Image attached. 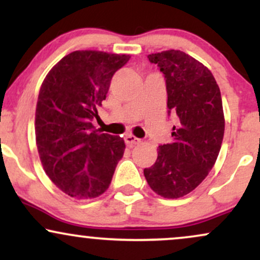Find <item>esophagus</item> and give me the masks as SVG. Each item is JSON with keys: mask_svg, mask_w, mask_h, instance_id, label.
I'll return each mask as SVG.
<instances>
[{"mask_svg": "<svg viewBox=\"0 0 260 260\" xmlns=\"http://www.w3.org/2000/svg\"><path fill=\"white\" fill-rule=\"evenodd\" d=\"M124 142H126V144L128 145V147H134V145H138L142 140L136 138L134 136H126V138H124Z\"/></svg>", "mask_w": 260, "mask_h": 260, "instance_id": "1", "label": "esophagus"}]
</instances>
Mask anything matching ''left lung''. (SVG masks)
Masks as SVG:
<instances>
[{"label": "left lung", "mask_w": 260, "mask_h": 260, "mask_svg": "<svg viewBox=\"0 0 260 260\" xmlns=\"http://www.w3.org/2000/svg\"><path fill=\"white\" fill-rule=\"evenodd\" d=\"M148 58L165 76L169 113H176L177 126L172 143L159 145L144 176L156 194L177 199L196 189L217 159L225 132L221 94L213 73L180 50Z\"/></svg>", "instance_id": "1"}]
</instances>
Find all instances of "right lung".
<instances>
[{
	"mask_svg": "<svg viewBox=\"0 0 260 260\" xmlns=\"http://www.w3.org/2000/svg\"><path fill=\"white\" fill-rule=\"evenodd\" d=\"M131 58L95 50L64 56L45 77L35 111L39 156L50 180L66 194L91 199L111 183L124 140L95 131L98 106L116 71Z\"/></svg>",
	"mask_w": 260,
	"mask_h": 260,
	"instance_id": "obj_1",
	"label": "right lung"
}]
</instances>
